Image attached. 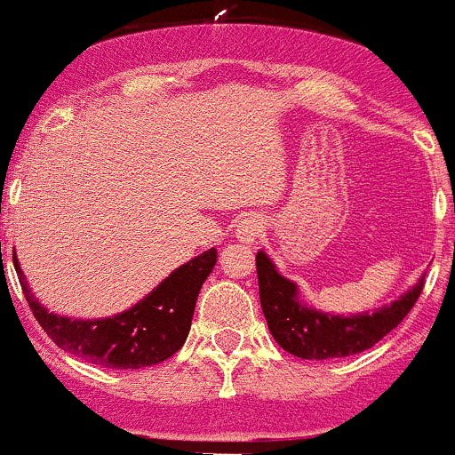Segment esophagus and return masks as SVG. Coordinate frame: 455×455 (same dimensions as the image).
Masks as SVG:
<instances>
[{
	"instance_id": "34e87169",
	"label": "esophagus",
	"mask_w": 455,
	"mask_h": 455,
	"mask_svg": "<svg viewBox=\"0 0 455 455\" xmlns=\"http://www.w3.org/2000/svg\"><path fill=\"white\" fill-rule=\"evenodd\" d=\"M261 231H264V224H261V220L257 218V215L248 213V215H243V218L240 220V224H237L235 235L242 243H248V246H251V243H255L257 240H259Z\"/></svg>"
}]
</instances>
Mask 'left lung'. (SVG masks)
Returning <instances> with one entry per match:
<instances>
[{
  "label": "left lung",
  "mask_w": 455,
  "mask_h": 455,
  "mask_svg": "<svg viewBox=\"0 0 455 455\" xmlns=\"http://www.w3.org/2000/svg\"><path fill=\"white\" fill-rule=\"evenodd\" d=\"M259 299L267 329L283 351L300 360H331L366 351L410 314L423 290L425 275L390 305L372 312L329 314L300 296L299 285L276 270L264 251L257 252Z\"/></svg>",
  "instance_id": "8db88e82"
}]
</instances>
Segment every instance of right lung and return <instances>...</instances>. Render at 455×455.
Listing matches in <instances>:
<instances>
[{
  "instance_id": "right-lung-1",
  "label": "right lung",
  "mask_w": 455,
  "mask_h": 455,
  "mask_svg": "<svg viewBox=\"0 0 455 455\" xmlns=\"http://www.w3.org/2000/svg\"><path fill=\"white\" fill-rule=\"evenodd\" d=\"M215 261L218 251L209 248L176 267L132 307L91 320L50 312L32 291L17 257L14 270L38 324L63 351L104 368H143L172 357L188 340L198 291Z\"/></svg>"
}]
</instances>
